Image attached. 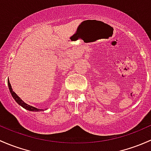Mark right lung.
<instances>
[{
  "mask_svg": "<svg viewBox=\"0 0 151 151\" xmlns=\"http://www.w3.org/2000/svg\"><path fill=\"white\" fill-rule=\"evenodd\" d=\"M8 85H9V90H10V93H11V94H12L13 98H14V99L15 100V101L17 103V104H18L19 105H20L21 106H22L24 109H27V110H28V111H43L42 109H37V108L33 107V106H29V105L25 104V103L21 99V98H20L19 97L17 96V95L16 94L14 91H13V89L12 88V85H11L10 82H9V80H8Z\"/></svg>",
  "mask_w": 151,
  "mask_h": 151,
  "instance_id": "1",
  "label": "right lung"
}]
</instances>
